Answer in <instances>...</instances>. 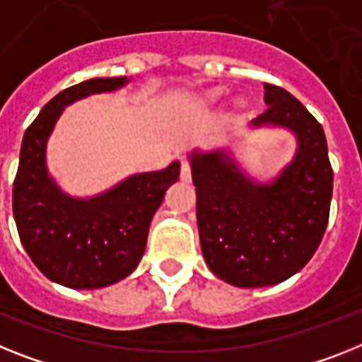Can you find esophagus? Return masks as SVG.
<instances>
[{
  "label": "esophagus",
  "mask_w": 362,
  "mask_h": 362,
  "mask_svg": "<svg viewBox=\"0 0 362 362\" xmlns=\"http://www.w3.org/2000/svg\"><path fill=\"white\" fill-rule=\"evenodd\" d=\"M180 180L182 182H189L191 180V167H189V163H187V162H182Z\"/></svg>",
  "instance_id": "esophagus-1"
}]
</instances>
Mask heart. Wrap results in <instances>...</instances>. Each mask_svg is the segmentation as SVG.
Here are the masks:
<instances>
[{"mask_svg": "<svg viewBox=\"0 0 362 362\" xmlns=\"http://www.w3.org/2000/svg\"><path fill=\"white\" fill-rule=\"evenodd\" d=\"M221 97H223V90H218V88H214V90H209V92L204 93V103L206 105H215V103L221 101ZM238 106L239 108H243L245 106V103L243 101H238Z\"/></svg>", "mask_w": 362, "mask_h": 362, "instance_id": "obj_1", "label": "heart"}]
</instances>
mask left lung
<instances>
[{"mask_svg":"<svg viewBox=\"0 0 362 362\" xmlns=\"http://www.w3.org/2000/svg\"><path fill=\"white\" fill-rule=\"evenodd\" d=\"M263 99L267 110L248 129H284L296 139L293 160L278 175L252 176L232 145L187 154L206 265L243 289L281 284L308 265L326 232L333 195L322 124L284 88L265 84Z\"/></svg>","mask_w":362,"mask_h":362,"instance_id":"1","label":"left lung"}]
</instances>
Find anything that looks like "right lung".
<instances>
[{
	"instance_id": "1",
	"label": "right lung",
	"mask_w": 362,
	"mask_h": 362,
	"mask_svg": "<svg viewBox=\"0 0 362 362\" xmlns=\"http://www.w3.org/2000/svg\"><path fill=\"white\" fill-rule=\"evenodd\" d=\"M129 83V77L90 78L66 88L42 108L21 141L12 189L21 245L45 278L69 289H101L134 272L151 221L180 176L175 160L160 171L134 173L97 195L73 197L47 169V141L66 106Z\"/></svg>"
}]
</instances>
